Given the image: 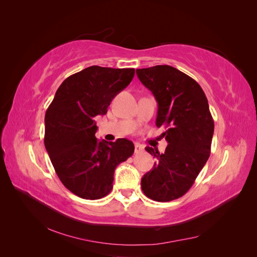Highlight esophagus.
<instances>
[{
	"label": "esophagus",
	"instance_id": "1",
	"mask_svg": "<svg viewBox=\"0 0 257 257\" xmlns=\"http://www.w3.org/2000/svg\"><path fill=\"white\" fill-rule=\"evenodd\" d=\"M144 150V147L141 144H135V153H139Z\"/></svg>",
	"mask_w": 257,
	"mask_h": 257
}]
</instances>
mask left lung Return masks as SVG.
I'll use <instances>...</instances> for the list:
<instances>
[{
    "mask_svg": "<svg viewBox=\"0 0 257 257\" xmlns=\"http://www.w3.org/2000/svg\"><path fill=\"white\" fill-rule=\"evenodd\" d=\"M139 80L158 102V127L164 126V153L147 147L158 162L142 178L147 197L170 201L183 196L210 157L214 122L208 99L190 76L169 65L138 68Z\"/></svg>",
    "mask_w": 257,
    "mask_h": 257,
    "instance_id": "1",
    "label": "left lung"
}]
</instances>
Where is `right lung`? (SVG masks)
Listing matches in <instances>:
<instances>
[{
	"label": "right lung",
	"instance_id": "add662e5",
	"mask_svg": "<svg viewBox=\"0 0 257 257\" xmlns=\"http://www.w3.org/2000/svg\"><path fill=\"white\" fill-rule=\"evenodd\" d=\"M134 75V68H84L62 82L46 111L44 143L54 170L65 188L83 199L109 194L115 167L134 153L126 138L108 143L95 137L96 115L107 113Z\"/></svg>",
	"mask_w": 257,
	"mask_h": 257
}]
</instances>
